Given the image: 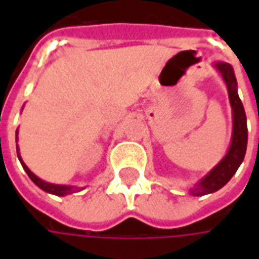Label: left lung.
Returning <instances> with one entry per match:
<instances>
[{"label":"left lung","instance_id":"8db88e82","mask_svg":"<svg viewBox=\"0 0 259 259\" xmlns=\"http://www.w3.org/2000/svg\"><path fill=\"white\" fill-rule=\"evenodd\" d=\"M213 68L222 76L223 81L226 84L229 94V102L232 107V141L226 152V155L208 172L201 178L194 187H190L191 195L211 194L228 183L233 178L236 170L244 159L245 151H247V140H248V130H247V118H245L244 107L241 104L239 93H237V80L234 76V70L232 65L226 62H215Z\"/></svg>","mask_w":259,"mask_h":259}]
</instances>
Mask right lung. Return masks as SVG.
Here are the masks:
<instances>
[{
  "label": "right lung",
  "instance_id": "add662e5",
  "mask_svg": "<svg viewBox=\"0 0 259 259\" xmlns=\"http://www.w3.org/2000/svg\"><path fill=\"white\" fill-rule=\"evenodd\" d=\"M16 141H18V130H16ZM16 152H18V158H19L20 163H22V166L25 169V172L29 175V178L31 179V182L37 186V187H40L41 190H44L46 193H50V194L54 195H59V197H64V195L68 194H73V193H77V191L83 190L84 187H77V186H66V185H54V183H48L46 180L40 179L38 176L31 172L30 169L27 168V165L23 162V159L20 157L19 154V148L16 146Z\"/></svg>",
  "mask_w": 259,
  "mask_h": 259
}]
</instances>
